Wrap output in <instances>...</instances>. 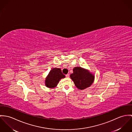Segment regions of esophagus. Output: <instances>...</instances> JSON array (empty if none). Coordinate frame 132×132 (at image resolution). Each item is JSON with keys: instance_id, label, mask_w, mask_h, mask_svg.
<instances>
[{"instance_id": "esophagus-1", "label": "esophagus", "mask_w": 132, "mask_h": 132, "mask_svg": "<svg viewBox=\"0 0 132 132\" xmlns=\"http://www.w3.org/2000/svg\"><path fill=\"white\" fill-rule=\"evenodd\" d=\"M66 77L67 78H69V74H66Z\"/></svg>"}]
</instances>
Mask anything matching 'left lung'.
I'll return each instance as SVG.
<instances>
[{
  "mask_svg": "<svg viewBox=\"0 0 132 132\" xmlns=\"http://www.w3.org/2000/svg\"><path fill=\"white\" fill-rule=\"evenodd\" d=\"M73 73L70 75L75 86L79 89H84L90 87L94 81L95 75L88 70L81 67H75Z\"/></svg>",
  "mask_w": 132,
  "mask_h": 132,
  "instance_id": "1",
  "label": "left lung"
}]
</instances>
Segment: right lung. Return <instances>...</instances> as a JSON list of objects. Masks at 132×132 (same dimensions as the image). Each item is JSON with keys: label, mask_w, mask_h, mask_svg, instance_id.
Returning a JSON list of instances; mask_svg holds the SVG:
<instances>
[{"label": "right lung", "mask_w": 132, "mask_h": 132, "mask_svg": "<svg viewBox=\"0 0 132 132\" xmlns=\"http://www.w3.org/2000/svg\"><path fill=\"white\" fill-rule=\"evenodd\" d=\"M65 77L59 68H54L51 70L45 80V85L47 88H53L57 87L60 79Z\"/></svg>", "instance_id": "1"}]
</instances>
